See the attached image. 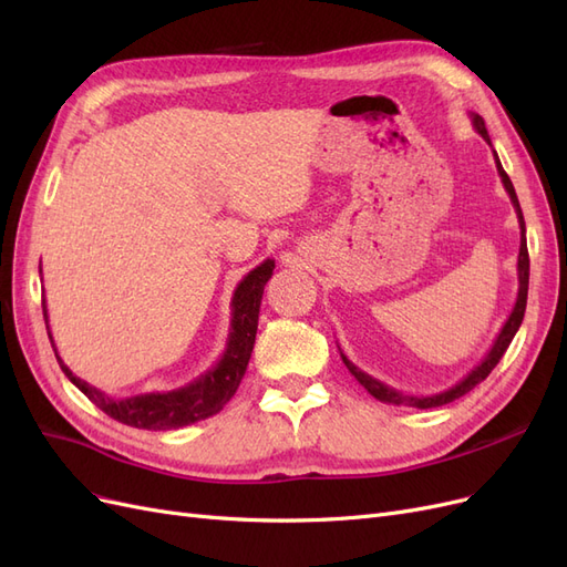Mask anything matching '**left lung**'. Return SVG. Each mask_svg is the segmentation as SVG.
I'll list each match as a JSON object with an SVG mask.
<instances>
[{"label": "left lung", "instance_id": "left-lung-1", "mask_svg": "<svg viewBox=\"0 0 567 567\" xmlns=\"http://www.w3.org/2000/svg\"><path fill=\"white\" fill-rule=\"evenodd\" d=\"M471 120H473V127L477 130V134L483 136V140L492 146V142H489V134H487V127H485V120L480 117L477 113H471ZM494 161H496V173H499V177H502V182H504V188L508 192V196H511V203H513V208H516V215H518V225H520V252H518V298H516V305H513V310H511V315H508V319H506V323L502 326V331H499V336H496V340L492 342V348H489V352L480 359V364L477 367H473L466 375H463V379L456 383V385H452V388H447V390H442V392H437V394H421V398H416V394H404V392H400V390H394V388H390V385H385V383H381L379 379H373V375H369V373H364L362 369L359 367H354L350 359L340 352V357H342V362H346V367H348V371L354 375V379L359 381V385H364L367 388V392L369 394H373L375 400H381V402H385V404H404V406H416V409H433V406H442V404H450V402H454V400H458V398H463V394L466 392H471L477 383H483L487 375L492 373V369L499 364V359L504 357V352H506V348L511 346V340H513V336L518 333V329H520V323H523V317H525V305H527V284H529V255H527V236H525V219H523V210H520V203H518V196H516V188H513V184H511V179H508V175L504 173V167H502V163H499V156H496V151H494Z\"/></svg>", "mask_w": 567, "mask_h": 567}]
</instances>
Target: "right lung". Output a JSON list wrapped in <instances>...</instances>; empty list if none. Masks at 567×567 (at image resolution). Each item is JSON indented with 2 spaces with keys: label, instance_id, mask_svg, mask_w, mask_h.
I'll list each match as a JSON object with an SVG mask.
<instances>
[{
  "label": "right lung",
  "instance_id": "obj_1",
  "mask_svg": "<svg viewBox=\"0 0 567 567\" xmlns=\"http://www.w3.org/2000/svg\"><path fill=\"white\" fill-rule=\"evenodd\" d=\"M274 260H265L257 265L252 271H248L236 286L234 298H231V323H229V338L227 348L221 352L219 362L200 373L194 383L184 388L169 390V392H144L134 394V398L115 400L109 398L106 392L96 390L87 381L78 379V375L63 364L54 348V338L49 331V317H47V302L42 298V312L47 321V333L51 340V348L61 364V371L68 375L80 392L87 394V398L106 414L120 423L132 425V427H144V431H177V427L192 425L196 421H203L208 416H215L221 411L238 390L241 383L248 359L255 346V333H257V317H260V302L265 293V284L271 279Z\"/></svg>",
  "mask_w": 567,
  "mask_h": 567
}]
</instances>
